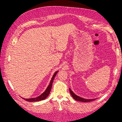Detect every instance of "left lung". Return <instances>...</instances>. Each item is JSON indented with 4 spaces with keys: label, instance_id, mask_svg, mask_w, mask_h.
<instances>
[{
    "label": "left lung",
    "instance_id": "obj_1",
    "mask_svg": "<svg viewBox=\"0 0 122 122\" xmlns=\"http://www.w3.org/2000/svg\"><path fill=\"white\" fill-rule=\"evenodd\" d=\"M69 90H70V93H71L72 97L76 101H81V102H91V101H94V100H95L96 99H84V98H81V97L78 96L76 95L71 91V90L70 89V88H69Z\"/></svg>",
    "mask_w": 122,
    "mask_h": 122
}]
</instances>
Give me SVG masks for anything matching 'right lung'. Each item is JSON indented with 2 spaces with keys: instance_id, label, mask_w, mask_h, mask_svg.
Masks as SVG:
<instances>
[{
  "instance_id": "add662e5",
  "label": "right lung",
  "mask_w": 122,
  "mask_h": 122,
  "mask_svg": "<svg viewBox=\"0 0 122 122\" xmlns=\"http://www.w3.org/2000/svg\"><path fill=\"white\" fill-rule=\"evenodd\" d=\"M57 72H58V71H56V72H55L53 77H52V78H51V80L50 81V83L48 86L47 87L46 91L44 92L42 94H41L40 96H39V97H36V98H30V99H24V98H23V99L25 100L28 101V102L39 101H41V100H44L45 99H46L50 93L51 87H52V83H53V81L54 78V77H55V76H56Z\"/></svg>"
}]
</instances>
